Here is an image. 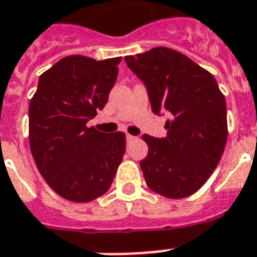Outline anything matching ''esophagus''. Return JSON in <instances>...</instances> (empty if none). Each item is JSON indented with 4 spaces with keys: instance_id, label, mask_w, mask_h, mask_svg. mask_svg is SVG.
<instances>
[{
    "instance_id": "esophagus-1",
    "label": "esophagus",
    "mask_w": 257,
    "mask_h": 257,
    "mask_svg": "<svg viewBox=\"0 0 257 257\" xmlns=\"http://www.w3.org/2000/svg\"><path fill=\"white\" fill-rule=\"evenodd\" d=\"M135 140H136L135 136H132V135H126V141H128V142L135 141Z\"/></svg>"
}]
</instances>
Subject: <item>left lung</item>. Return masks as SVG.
<instances>
[{
	"label": "left lung",
	"mask_w": 257,
	"mask_h": 257,
	"mask_svg": "<svg viewBox=\"0 0 257 257\" xmlns=\"http://www.w3.org/2000/svg\"><path fill=\"white\" fill-rule=\"evenodd\" d=\"M125 61L146 85L153 112L169 113L165 139L142 136L149 148L140 162L146 184L167 198L188 197L210 178L225 150V95L212 73L171 48L157 47Z\"/></svg>",
	"instance_id": "8db88e82"
}]
</instances>
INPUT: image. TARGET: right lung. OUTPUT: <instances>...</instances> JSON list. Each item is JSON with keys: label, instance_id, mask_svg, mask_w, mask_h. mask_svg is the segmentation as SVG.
Here are the masks:
<instances>
[{"label": "right lung", "instance_id": "obj_1", "mask_svg": "<svg viewBox=\"0 0 257 257\" xmlns=\"http://www.w3.org/2000/svg\"><path fill=\"white\" fill-rule=\"evenodd\" d=\"M121 57L66 56L43 73L29 108L32 157L61 197L90 202L108 191L125 153L122 132L87 126L108 102Z\"/></svg>", "mask_w": 257, "mask_h": 257}]
</instances>
